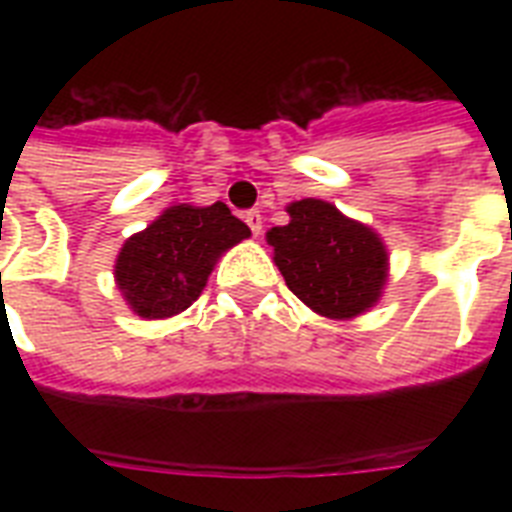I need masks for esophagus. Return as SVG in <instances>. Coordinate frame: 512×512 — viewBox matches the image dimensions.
<instances>
[{
  "mask_svg": "<svg viewBox=\"0 0 512 512\" xmlns=\"http://www.w3.org/2000/svg\"><path fill=\"white\" fill-rule=\"evenodd\" d=\"M244 220H247V225L252 228V233L260 236V231H263V215H260L257 209H249L247 215H244Z\"/></svg>",
  "mask_w": 512,
  "mask_h": 512,
  "instance_id": "esophagus-1",
  "label": "esophagus"
}]
</instances>
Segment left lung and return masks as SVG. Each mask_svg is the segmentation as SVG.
<instances>
[{"label": "left lung", "instance_id": "left-lung-1", "mask_svg": "<svg viewBox=\"0 0 512 512\" xmlns=\"http://www.w3.org/2000/svg\"><path fill=\"white\" fill-rule=\"evenodd\" d=\"M287 212L289 223L268 231L273 263L287 287L327 319L369 311L388 281V249L380 236L329 201H292Z\"/></svg>", "mask_w": 512, "mask_h": 512}]
</instances>
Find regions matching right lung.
<instances>
[{
  "label": "right lung",
  "instance_id": "1",
  "mask_svg": "<svg viewBox=\"0 0 512 512\" xmlns=\"http://www.w3.org/2000/svg\"><path fill=\"white\" fill-rule=\"evenodd\" d=\"M247 236V225L223 201L175 204L124 241L114 265L116 287L140 319H170L201 295L217 257Z\"/></svg>",
  "mask_w": 512,
  "mask_h": 512
}]
</instances>
